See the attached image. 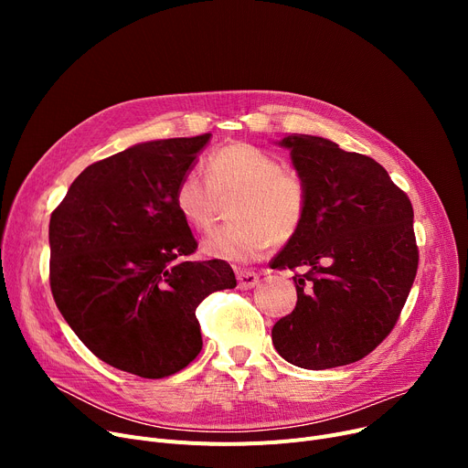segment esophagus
Segmentation results:
<instances>
[{
	"instance_id": "34e87169",
	"label": "esophagus",
	"mask_w": 468,
	"mask_h": 468,
	"mask_svg": "<svg viewBox=\"0 0 468 468\" xmlns=\"http://www.w3.org/2000/svg\"><path fill=\"white\" fill-rule=\"evenodd\" d=\"M237 281H239V288L240 290H250L260 282L258 273L254 271H239L237 273Z\"/></svg>"
}]
</instances>
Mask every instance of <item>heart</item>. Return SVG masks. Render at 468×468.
<instances>
[{"label": "heart", "instance_id": "1", "mask_svg": "<svg viewBox=\"0 0 468 468\" xmlns=\"http://www.w3.org/2000/svg\"><path fill=\"white\" fill-rule=\"evenodd\" d=\"M239 193L231 216L239 221L212 231L201 244L214 260L249 261L288 240L300 229L307 191L300 176L284 172L281 161L247 142L221 145L207 159V178L187 170L175 187V207L195 231H208L219 197Z\"/></svg>", "mask_w": 468, "mask_h": 468}]
</instances>
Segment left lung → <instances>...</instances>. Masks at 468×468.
<instances>
[{
	"label": "left lung",
	"instance_id": "obj_1",
	"mask_svg": "<svg viewBox=\"0 0 468 468\" xmlns=\"http://www.w3.org/2000/svg\"><path fill=\"white\" fill-rule=\"evenodd\" d=\"M279 145L290 150L307 205L271 269L307 273L293 277L296 309L273 326V346L305 370L346 366L379 346L408 300L420 261L413 208L372 157L311 134Z\"/></svg>",
	"mask_w": 468,
	"mask_h": 468
}]
</instances>
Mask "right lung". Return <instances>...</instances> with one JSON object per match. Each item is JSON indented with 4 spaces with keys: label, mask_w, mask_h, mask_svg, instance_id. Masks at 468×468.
Segmentation results:
<instances>
[{
    "label": "right lung",
    "mask_w": 468,
    "mask_h": 468,
    "mask_svg": "<svg viewBox=\"0 0 468 468\" xmlns=\"http://www.w3.org/2000/svg\"><path fill=\"white\" fill-rule=\"evenodd\" d=\"M212 134L134 144L87 166L51 214V292L90 353L161 379L203 349L195 309L235 288L224 260L187 261L197 240L175 187Z\"/></svg>",
    "instance_id": "obj_1"
}]
</instances>
